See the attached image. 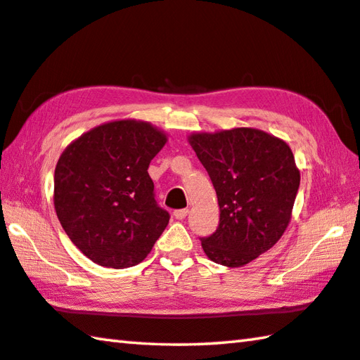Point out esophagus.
<instances>
[{
	"label": "esophagus",
	"mask_w": 360,
	"mask_h": 360,
	"mask_svg": "<svg viewBox=\"0 0 360 360\" xmlns=\"http://www.w3.org/2000/svg\"><path fill=\"white\" fill-rule=\"evenodd\" d=\"M187 214H188V210H176L173 212V216L178 219V221H182V219H186Z\"/></svg>",
	"instance_id": "34e87169"
}]
</instances>
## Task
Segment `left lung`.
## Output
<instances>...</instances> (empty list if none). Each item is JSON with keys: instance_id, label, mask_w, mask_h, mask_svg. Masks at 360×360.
Returning a JSON list of instances; mask_svg holds the SVG:
<instances>
[{"instance_id": "left-lung-1", "label": "left lung", "mask_w": 360, "mask_h": 360, "mask_svg": "<svg viewBox=\"0 0 360 360\" xmlns=\"http://www.w3.org/2000/svg\"><path fill=\"white\" fill-rule=\"evenodd\" d=\"M188 143L221 210L214 233L200 238L203 251L216 264L246 265L288 229L300 186L294 154L283 139L255 129L195 133Z\"/></svg>"}]
</instances>
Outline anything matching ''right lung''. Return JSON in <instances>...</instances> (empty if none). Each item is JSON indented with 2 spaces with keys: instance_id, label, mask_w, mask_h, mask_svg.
Masks as SVG:
<instances>
[{
  "instance_id": "add662e5",
  "label": "right lung",
  "mask_w": 360,
  "mask_h": 360,
  "mask_svg": "<svg viewBox=\"0 0 360 360\" xmlns=\"http://www.w3.org/2000/svg\"><path fill=\"white\" fill-rule=\"evenodd\" d=\"M167 136L146 122L117 120L84 133L58 158L53 205L66 235L101 266L143 262L169 221L157 205L149 163Z\"/></svg>"
}]
</instances>
